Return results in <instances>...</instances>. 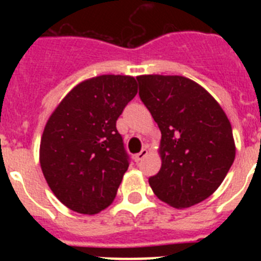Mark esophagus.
I'll return each instance as SVG.
<instances>
[{"instance_id":"34e87169","label":"esophagus","mask_w":261,"mask_h":261,"mask_svg":"<svg viewBox=\"0 0 261 261\" xmlns=\"http://www.w3.org/2000/svg\"><path fill=\"white\" fill-rule=\"evenodd\" d=\"M146 155H147V150H146V149H142V150L140 151V153H138V154H136V155L133 156V158H135L136 162L138 163V162H140V161H142V159H144Z\"/></svg>"}]
</instances>
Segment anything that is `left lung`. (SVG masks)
Wrapping results in <instances>:
<instances>
[{"label": "left lung", "instance_id": "obj_1", "mask_svg": "<svg viewBox=\"0 0 261 261\" xmlns=\"http://www.w3.org/2000/svg\"><path fill=\"white\" fill-rule=\"evenodd\" d=\"M140 98L158 124L162 166L149 177L159 200L190 208L221 186L235 158L229 119L211 94L181 75L137 77Z\"/></svg>", "mask_w": 261, "mask_h": 261}]
</instances>
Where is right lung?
Wrapping results in <instances>:
<instances>
[{
    "label": "right lung",
    "instance_id": "right-lung-1",
    "mask_svg": "<svg viewBox=\"0 0 261 261\" xmlns=\"http://www.w3.org/2000/svg\"><path fill=\"white\" fill-rule=\"evenodd\" d=\"M137 94L130 75L106 74L78 84L53 111L40 141V166L57 199L95 214L110 206L129 166L116 120Z\"/></svg>",
    "mask_w": 261,
    "mask_h": 261
}]
</instances>
